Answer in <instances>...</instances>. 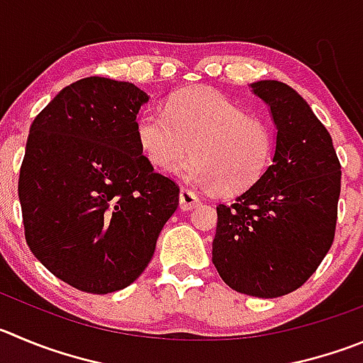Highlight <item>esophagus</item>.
<instances>
[{
	"label": "esophagus",
	"instance_id": "obj_1",
	"mask_svg": "<svg viewBox=\"0 0 363 363\" xmlns=\"http://www.w3.org/2000/svg\"><path fill=\"white\" fill-rule=\"evenodd\" d=\"M179 201H181V209L182 211H188V209L197 208L201 204V199L188 188L181 189V195H179Z\"/></svg>",
	"mask_w": 363,
	"mask_h": 363
}]
</instances>
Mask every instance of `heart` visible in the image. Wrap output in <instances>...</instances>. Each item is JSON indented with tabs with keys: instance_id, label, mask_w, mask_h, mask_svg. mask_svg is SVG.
Segmentation results:
<instances>
[{
	"instance_id": "b5f03b06",
	"label": "heart",
	"mask_w": 363,
	"mask_h": 363,
	"mask_svg": "<svg viewBox=\"0 0 363 363\" xmlns=\"http://www.w3.org/2000/svg\"><path fill=\"white\" fill-rule=\"evenodd\" d=\"M135 135L145 157L159 170L175 168L191 147L193 154L179 174L225 195L252 188L265 175L274 154L269 125L211 89L182 91L170 98L164 111H143Z\"/></svg>"
}]
</instances>
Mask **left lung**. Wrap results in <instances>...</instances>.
I'll return each instance as SVG.
<instances>
[{"label":"left lung","instance_id":"obj_1","mask_svg":"<svg viewBox=\"0 0 363 363\" xmlns=\"http://www.w3.org/2000/svg\"><path fill=\"white\" fill-rule=\"evenodd\" d=\"M250 87L270 107L276 152L252 188L216 206L213 263L233 290L270 299L303 286L330 250L342 172L330 132L297 91L277 80Z\"/></svg>","mask_w":363,"mask_h":363}]
</instances>
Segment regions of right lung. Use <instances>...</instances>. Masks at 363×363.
<instances>
[{
    "instance_id": "right-lung-1",
    "label": "right lung",
    "mask_w": 363,
    "mask_h": 363,
    "mask_svg": "<svg viewBox=\"0 0 363 363\" xmlns=\"http://www.w3.org/2000/svg\"><path fill=\"white\" fill-rule=\"evenodd\" d=\"M148 94L87 77L35 116L19 172L26 243L53 276L87 294L125 289L143 274L179 186L143 155L135 118Z\"/></svg>"
}]
</instances>
